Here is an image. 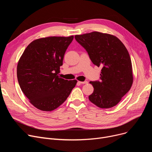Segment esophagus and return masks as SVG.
Masks as SVG:
<instances>
[{"label":"esophagus","mask_w":152,"mask_h":152,"mask_svg":"<svg viewBox=\"0 0 152 152\" xmlns=\"http://www.w3.org/2000/svg\"><path fill=\"white\" fill-rule=\"evenodd\" d=\"M78 83H80V84H87V83H88V82H87V81H78Z\"/></svg>","instance_id":"34e87169"}]
</instances>
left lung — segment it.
<instances>
[{"label": "left lung", "mask_w": 152, "mask_h": 152, "mask_svg": "<svg viewBox=\"0 0 152 152\" xmlns=\"http://www.w3.org/2000/svg\"><path fill=\"white\" fill-rule=\"evenodd\" d=\"M95 65L101 66L100 81H90L94 88L89 100L101 108L116 105L133 83L131 57L115 36L97 31L75 36Z\"/></svg>", "instance_id": "left-lung-1"}]
</instances>
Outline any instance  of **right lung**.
Wrapping results in <instances>:
<instances>
[{
  "label": "right lung",
  "mask_w": 152,
  "mask_h": 152,
  "mask_svg": "<svg viewBox=\"0 0 152 152\" xmlns=\"http://www.w3.org/2000/svg\"><path fill=\"white\" fill-rule=\"evenodd\" d=\"M74 38L51 36L31 42L18 62L17 78L20 88L36 108L50 111L65 102L77 80L58 76L64 55Z\"/></svg>",
  "instance_id": "1"
}]
</instances>
